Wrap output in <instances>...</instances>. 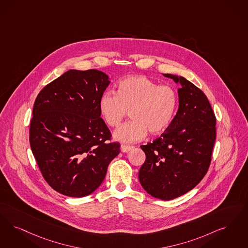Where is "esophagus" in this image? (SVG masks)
<instances>
[{"mask_svg":"<svg viewBox=\"0 0 248 248\" xmlns=\"http://www.w3.org/2000/svg\"><path fill=\"white\" fill-rule=\"evenodd\" d=\"M133 148H134V147H132V146L122 145V146H121V151H122V152H128V151H130Z\"/></svg>","mask_w":248,"mask_h":248,"instance_id":"1","label":"esophagus"}]
</instances>
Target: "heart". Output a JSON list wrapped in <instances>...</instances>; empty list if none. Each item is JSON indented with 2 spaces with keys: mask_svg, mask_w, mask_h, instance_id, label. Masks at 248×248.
Wrapping results in <instances>:
<instances>
[{
  "mask_svg": "<svg viewBox=\"0 0 248 248\" xmlns=\"http://www.w3.org/2000/svg\"><path fill=\"white\" fill-rule=\"evenodd\" d=\"M178 93L169 85H159L144 76H134L121 80L116 93L105 92L99 99V110L105 124L118 127L130 110L132 121L114 134L115 139L134 143L148 133L159 135L166 131L175 117Z\"/></svg>",
  "mask_w": 248,
  "mask_h": 248,
  "instance_id": "1",
  "label": "heart"
}]
</instances>
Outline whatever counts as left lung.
Instances as JSON below:
<instances>
[{
	"mask_svg": "<svg viewBox=\"0 0 248 248\" xmlns=\"http://www.w3.org/2000/svg\"><path fill=\"white\" fill-rule=\"evenodd\" d=\"M163 76L181 85L178 110L159 138L141 146L146 160L139 178L150 196L170 200L192 190L206 175L216 140V117L202 90L183 77Z\"/></svg>",
	"mask_w": 248,
	"mask_h": 248,
	"instance_id": "obj_1",
	"label": "left lung"
}]
</instances>
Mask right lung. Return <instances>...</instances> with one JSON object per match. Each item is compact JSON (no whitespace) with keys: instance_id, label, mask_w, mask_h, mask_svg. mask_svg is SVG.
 <instances>
[{"instance_id":"obj_1","label":"right lung","mask_w":248,"mask_h":248,"mask_svg":"<svg viewBox=\"0 0 248 248\" xmlns=\"http://www.w3.org/2000/svg\"><path fill=\"white\" fill-rule=\"evenodd\" d=\"M109 78L96 69L69 70L41 89L30 122V143L50 187L86 197L99 187L120 152L100 118L99 99Z\"/></svg>"}]
</instances>
